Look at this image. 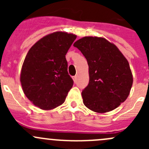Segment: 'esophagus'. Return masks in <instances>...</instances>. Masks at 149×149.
<instances>
[{"mask_svg":"<svg viewBox=\"0 0 149 149\" xmlns=\"http://www.w3.org/2000/svg\"><path fill=\"white\" fill-rule=\"evenodd\" d=\"M73 81H74V83L76 84V82H77V76H73Z\"/></svg>","mask_w":149,"mask_h":149,"instance_id":"esophagus-1","label":"esophagus"}]
</instances>
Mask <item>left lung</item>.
<instances>
[{
  "instance_id": "8db88e82",
  "label": "left lung",
  "mask_w": 149,
  "mask_h": 149,
  "mask_svg": "<svg viewBox=\"0 0 149 149\" xmlns=\"http://www.w3.org/2000/svg\"><path fill=\"white\" fill-rule=\"evenodd\" d=\"M86 59L89 82L82 91L83 102L98 113L124 102L133 85L128 61L116 45L103 37H84L73 44Z\"/></svg>"
}]
</instances>
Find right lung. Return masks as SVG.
<instances>
[{
	"label": "right lung",
	"instance_id": "add662e5",
	"mask_svg": "<svg viewBox=\"0 0 149 149\" xmlns=\"http://www.w3.org/2000/svg\"><path fill=\"white\" fill-rule=\"evenodd\" d=\"M76 35L56 31L40 39L24 61L20 76L23 91L31 102L45 110L65 102L73 85L65 55Z\"/></svg>",
	"mask_w": 149,
	"mask_h": 149
}]
</instances>
